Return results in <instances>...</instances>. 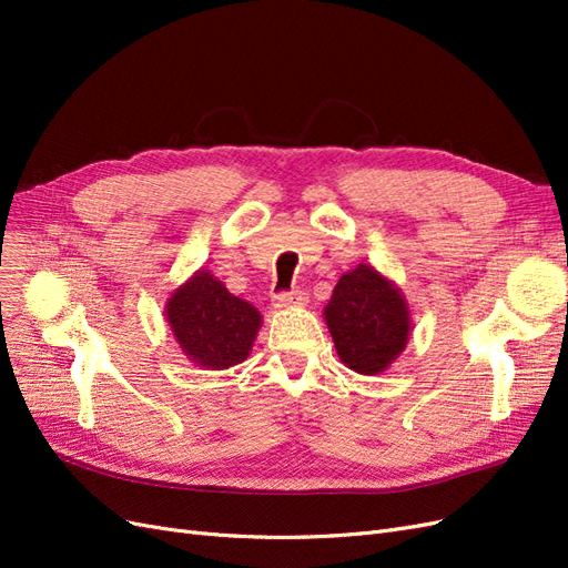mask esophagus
Listing matches in <instances>:
<instances>
[{"mask_svg":"<svg viewBox=\"0 0 568 568\" xmlns=\"http://www.w3.org/2000/svg\"><path fill=\"white\" fill-rule=\"evenodd\" d=\"M307 296L305 291L301 288H294V291H280V294L272 296V303L274 307H291V305H305Z\"/></svg>","mask_w":568,"mask_h":568,"instance_id":"1","label":"esophagus"}]
</instances>
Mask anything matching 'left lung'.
Returning <instances> with one entry per match:
<instances>
[{"instance_id":"obj_1","label":"left lung","mask_w":568,"mask_h":568,"mask_svg":"<svg viewBox=\"0 0 568 568\" xmlns=\"http://www.w3.org/2000/svg\"><path fill=\"white\" fill-rule=\"evenodd\" d=\"M324 320L338 357L359 374H379L405 348L407 305L398 288L369 265H357L338 280Z\"/></svg>"}]
</instances>
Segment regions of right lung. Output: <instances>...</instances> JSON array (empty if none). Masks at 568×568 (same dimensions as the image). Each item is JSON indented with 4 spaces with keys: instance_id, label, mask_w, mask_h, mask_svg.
<instances>
[{
    "instance_id": "right-lung-1",
    "label": "right lung",
    "mask_w": 568,
    "mask_h": 568,
    "mask_svg": "<svg viewBox=\"0 0 568 568\" xmlns=\"http://www.w3.org/2000/svg\"><path fill=\"white\" fill-rule=\"evenodd\" d=\"M168 322L192 363L227 369L246 359L261 329V313L201 270L168 301Z\"/></svg>"
}]
</instances>
